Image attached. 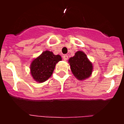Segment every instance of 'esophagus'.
Returning a JSON list of instances; mask_svg holds the SVG:
<instances>
[{"mask_svg": "<svg viewBox=\"0 0 124 124\" xmlns=\"http://www.w3.org/2000/svg\"><path fill=\"white\" fill-rule=\"evenodd\" d=\"M63 58L64 61H66V60H68V56L66 55V54H65V55H63Z\"/></svg>", "mask_w": 124, "mask_h": 124, "instance_id": "1", "label": "esophagus"}]
</instances>
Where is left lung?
<instances>
[{
	"mask_svg": "<svg viewBox=\"0 0 124 124\" xmlns=\"http://www.w3.org/2000/svg\"><path fill=\"white\" fill-rule=\"evenodd\" d=\"M69 63L72 73L79 80H84L91 75L93 64L83 51H77L74 56L70 58Z\"/></svg>",
	"mask_w": 124,
	"mask_h": 124,
	"instance_id": "1",
	"label": "left lung"
}]
</instances>
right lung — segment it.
Returning <instances> with one entry per match:
<instances>
[{"mask_svg": "<svg viewBox=\"0 0 124 124\" xmlns=\"http://www.w3.org/2000/svg\"><path fill=\"white\" fill-rule=\"evenodd\" d=\"M61 60L60 55L45 51L31 62L30 71L33 78L38 83L46 81L52 75L56 64Z\"/></svg>", "mask_w": 124, "mask_h": 124, "instance_id": "add662e5", "label": "right lung"}]
</instances>
